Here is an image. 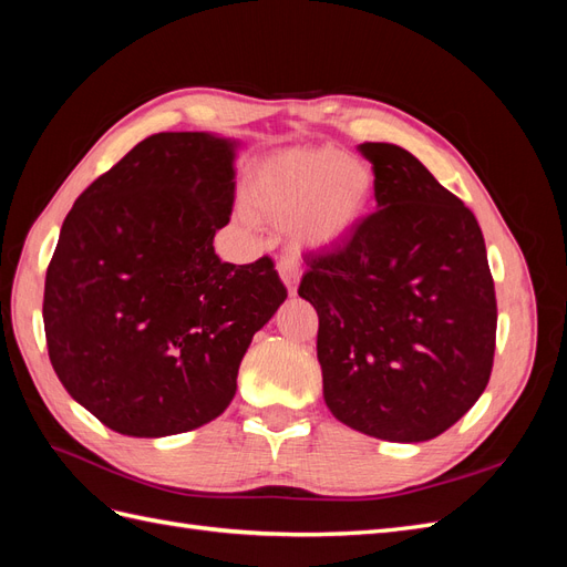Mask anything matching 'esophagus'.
Returning a JSON list of instances; mask_svg holds the SVG:
<instances>
[{
	"label": "esophagus",
	"instance_id": "1",
	"mask_svg": "<svg viewBox=\"0 0 567 567\" xmlns=\"http://www.w3.org/2000/svg\"><path fill=\"white\" fill-rule=\"evenodd\" d=\"M277 269H279V277H281V281H284V284H286V288H288V293H290V296H296L298 281H300V274H302L298 257H296V255H284L281 260H279V265H277Z\"/></svg>",
	"mask_w": 567,
	"mask_h": 567
}]
</instances>
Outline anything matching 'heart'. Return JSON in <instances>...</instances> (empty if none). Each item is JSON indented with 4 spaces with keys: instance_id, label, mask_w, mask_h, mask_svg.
Returning a JSON list of instances; mask_svg holds the SVG:
<instances>
[{
    "instance_id": "heart-1",
    "label": "heart",
    "mask_w": 567,
    "mask_h": 567,
    "mask_svg": "<svg viewBox=\"0 0 567 567\" xmlns=\"http://www.w3.org/2000/svg\"><path fill=\"white\" fill-rule=\"evenodd\" d=\"M371 167L336 148L284 151L248 177V203L274 225H293L305 244L331 248L350 238L371 210Z\"/></svg>"
}]
</instances>
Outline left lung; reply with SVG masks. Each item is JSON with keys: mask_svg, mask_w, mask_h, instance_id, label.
<instances>
[{"mask_svg": "<svg viewBox=\"0 0 567 567\" xmlns=\"http://www.w3.org/2000/svg\"><path fill=\"white\" fill-rule=\"evenodd\" d=\"M379 210L307 260L298 296L319 315L323 400L354 431L433 440L485 392L496 296L475 215L419 158L364 142Z\"/></svg>", "mask_w": 567, "mask_h": 567, "instance_id": "left-lung-1", "label": "left lung"}]
</instances>
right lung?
Masks as SVG:
<instances>
[{
    "instance_id": "add662e5",
    "label": "right lung",
    "mask_w": 567,
    "mask_h": 567,
    "mask_svg": "<svg viewBox=\"0 0 567 567\" xmlns=\"http://www.w3.org/2000/svg\"><path fill=\"white\" fill-rule=\"evenodd\" d=\"M234 144L161 132L68 213L44 281L51 367L71 398L132 437L194 431L236 394L255 331L288 290L274 260L221 262Z\"/></svg>"
}]
</instances>
